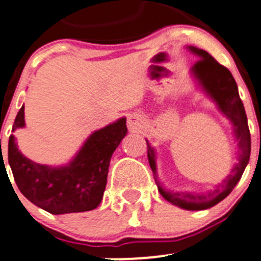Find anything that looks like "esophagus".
Here are the masks:
<instances>
[{
    "label": "esophagus",
    "mask_w": 261,
    "mask_h": 261,
    "mask_svg": "<svg viewBox=\"0 0 261 261\" xmlns=\"http://www.w3.org/2000/svg\"><path fill=\"white\" fill-rule=\"evenodd\" d=\"M141 123V119L138 118V115H130L128 118V124L130 128H137Z\"/></svg>",
    "instance_id": "esophagus-1"
}]
</instances>
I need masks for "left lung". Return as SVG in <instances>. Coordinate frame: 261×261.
I'll use <instances>...</instances> for the list:
<instances>
[{"label": "left lung", "mask_w": 261, "mask_h": 261, "mask_svg": "<svg viewBox=\"0 0 261 261\" xmlns=\"http://www.w3.org/2000/svg\"><path fill=\"white\" fill-rule=\"evenodd\" d=\"M189 49L195 53L200 58L195 62L191 71L193 75L197 77L203 89L208 93L214 101L216 102L219 109L221 110L226 118L231 121L234 126V136L238 142V162L230 174L223 181L221 185L217 186L214 191H210L207 194H191V193H171L162 188L156 177V164H155L154 150L147 142V158H149L150 167L154 173L155 182L158 185V190L164 199L174 205H178L184 210L190 211H199V210H207L214 207L219 202L225 199L231 193L238 181L242 177L246 166L250 160L251 154V136L250 129L247 124V116H246L245 107L241 101L238 94V88L234 77L231 76L230 71L220 64L214 57H211L207 51L202 49L190 46Z\"/></svg>", "instance_id": "1"}]
</instances>
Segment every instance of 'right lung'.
<instances>
[{"label":"right lung","mask_w":261,"mask_h":261,"mask_svg":"<svg viewBox=\"0 0 261 261\" xmlns=\"http://www.w3.org/2000/svg\"><path fill=\"white\" fill-rule=\"evenodd\" d=\"M24 126V106L19 110L13 132ZM126 135L125 118L93 133L66 167L33 163L9 138V164L19 190L30 202L53 215L97 208L103 197L110 160ZM1 147V146H0Z\"/></svg>","instance_id":"add662e5"}]
</instances>
